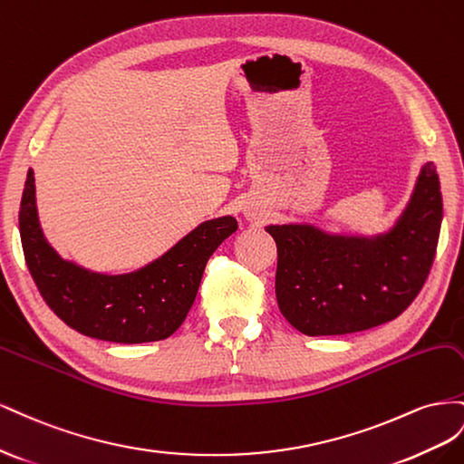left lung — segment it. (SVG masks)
I'll use <instances>...</instances> for the list:
<instances>
[{"instance_id":"obj_1","label":"left lung","mask_w":464,"mask_h":464,"mask_svg":"<svg viewBox=\"0 0 464 464\" xmlns=\"http://www.w3.org/2000/svg\"><path fill=\"white\" fill-rule=\"evenodd\" d=\"M441 219L440 177L428 163L387 235L348 239L309 225H270L266 231L277 246V307L307 336L352 334L396 319L428 280Z\"/></svg>"}]
</instances>
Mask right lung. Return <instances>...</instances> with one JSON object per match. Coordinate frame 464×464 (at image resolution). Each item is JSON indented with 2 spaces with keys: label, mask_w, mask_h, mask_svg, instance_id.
I'll list each match as a JSON object with an SVG mask.
<instances>
[{
  "label": "right lung",
  "mask_w": 464,
  "mask_h": 464,
  "mask_svg": "<svg viewBox=\"0 0 464 464\" xmlns=\"http://www.w3.org/2000/svg\"><path fill=\"white\" fill-rule=\"evenodd\" d=\"M237 231L233 218L202 223L159 260L134 274L101 276L63 262L44 241L34 208V177L24 180L19 233L26 268L46 305L85 336L141 343L165 340L187 319L206 262Z\"/></svg>",
  "instance_id": "right-lung-1"
}]
</instances>
